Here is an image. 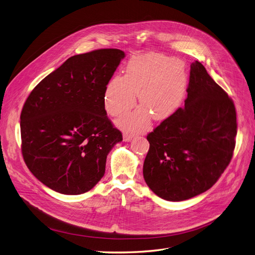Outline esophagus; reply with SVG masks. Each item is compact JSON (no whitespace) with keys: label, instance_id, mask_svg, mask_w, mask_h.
<instances>
[{"label":"esophagus","instance_id":"obj_1","mask_svg":"<svg viewBox=\"0 0 255 255\" xmlns=\"http://www.w3.org/2000/svg\"><path fill=\"white\" fill-rule=\"evenodd\" d=\"M134 137V134H132V133H124V140L126 141V142H129V141H131Z\"/></svg>","mask_w":255,"mask_h":255}]
</instances>
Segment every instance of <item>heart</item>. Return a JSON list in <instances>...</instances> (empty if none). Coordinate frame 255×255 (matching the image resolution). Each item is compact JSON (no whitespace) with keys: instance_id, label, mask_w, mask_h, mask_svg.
I'll use <instances>...</instances> for the list:
<instances>
[{"instance_id":"b5f03b06","label":"heart","mask_w":255,"mask_h":255,"mask_svg":"<svg viewBox=\"0 0 255 255\" xmlns=\"http://www.w3.org/2000/svg\"><path fill=\"white\" fill-rule=\"evenodd\" d=\"M187 85V69L181 59L147 53L133 56L125 75H115L105 86L104 105L114 117L131 110L138 100L141 107L117 121L125 130H142L154 121H164L180 107Z\"/></svg>"}]
</instances>
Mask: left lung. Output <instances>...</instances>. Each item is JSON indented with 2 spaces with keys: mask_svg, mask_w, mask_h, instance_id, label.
Listing matches in <instances>:
<instances>
[{
  "mask_svg": "<svg viewBox=\"0 0 255 255\" xmlns=\"http://www.w3.org/2000/svg\"><path fill=\"white\" fill-rule=\"evenodd\" d=\"M184 107L147 134L143 176L159 198L180 202L211 188L229 166L237 136L233 100L198 61Z\"/></svg>",
  "mask_w": 255,
  "mask_h": 255,
  "instance_id": "8db88e82",
  "label": "left lung"
}]
</instances>
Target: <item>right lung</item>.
<instances>
[{
    "mask_svg": "<svg viewBox=\"0 0 255 255\" xmlns=\"http://www.w3.org/2000/svg\"><path fill=\"white\" fill-rule=\"evenodd\" d=\"M125 56L114 48L74 55L27 97L21 153L28 170L52 190H91L105 174L112 147L123 141L105 110L104 92Z\"/></svg>",
    "mask_w": 255,
    "mask_h": 255,
    "instance_id": "1",
    "label": "right lung"
}]
</instances>
